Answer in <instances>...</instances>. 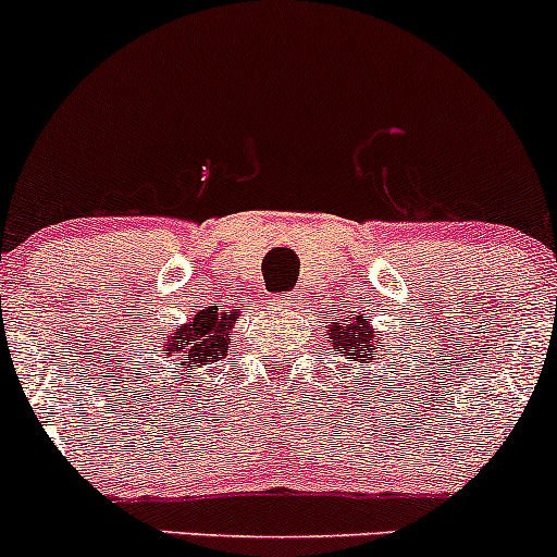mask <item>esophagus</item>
Returning a JSON list of instances; mask_svg holds the SVG:
<instances>
[{
	"instance_id": "34e87169",
	"label": "esophagus",
	"mask_w": 557,
	"mask_h": 557,
	"mask_svg": "<svg viewBox=\"0 0 557 557\" xmlns=\"http://www.w3.org/2000/svg\"><path fill=\"white\" fill-rule=\"evenodd\" d=\"M277 307L280 309H293V307H296V296H293V293H283V296H277Z\"/></svg>"
}]
</instances>
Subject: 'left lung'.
Here are the masks:
<instances>
[{
  "mask_svg": "<svg viewBox=\"0 0 557 557\" xmlns=\"http://www.w3.org/2000/svg\"><path fill=\"white\" fill-rule=\"evenodd\" d=\"M327 338L333 344V351L346 357L351 364H368L372 359H383L381 354V338L377 330L364 320L362 314H348L344 320L330 322ZM388 338V335H386ZM386 362V359H383Z\"/></svg>",
  "mask_w": 557,
  "mask_h": 557,
  "instance_id": "left-lung-1",
  "label": "left lung"
}]
</instances>
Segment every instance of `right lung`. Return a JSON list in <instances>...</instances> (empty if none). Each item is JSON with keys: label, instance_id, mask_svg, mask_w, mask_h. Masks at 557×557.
<instances>
[{"label": "right lung", "instance_id": "1", "mask_svg": "<svg viewBox=\"0 0 557 557\" xmlns=\"http://www.w3.org/2000/svg\"><path fill=\"white\" fill-rule=\"evenodd\" d=\"M240 307L219 311L216 307L200 309L193 314V320L185 325H176L169 330L166 338L161 341L163 362H166L169 381L176 386H187V383H198L203 375L200 368H211L219 359L227 357V348L232 346V327H235ZM211 375V370H206ZM185 394V388H182Z\"/></svg>", "mask_w": 557, "mask_h": 557}]
</instances>
